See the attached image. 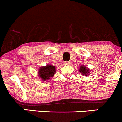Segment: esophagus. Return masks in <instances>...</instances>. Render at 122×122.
Returning <instances> with one entry per match:
<instances>
[{"mask_svg":"<svg viewBox=\"0 0 122 122\" xmlns=\"http://www.w3.org/2000/svg\"><path fill=\"white\" fill-rule=\"evenodd\" d=\"M65 64H67V65H70V64H71V61H65Z\"/></svg>","mask_w":122,"mask_h":122,"instance_id":"obj_1","label":"esophagus"}]
</instances>
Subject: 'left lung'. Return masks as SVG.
Returning a JSON list of instances; mask_svg holds the SVG:
<instances>
[{
  "label": "left lung",
  "mask_w": 122,
  "mask_h": 122,
  "mask_svg": "<svg viewBox=\"0 0 122 122\" xmlns=\"http://www.w3.org/2000/svg\"><path fill=\"white\" fill-rule=\"evenodd\" d=\"M79 71L80 72H81L82 74L85 76L88 74V73L89 72V70L85 66H81V67H80Z\"/></svg>",
  "instance_id": "left-lung-1"
}]
</instances>
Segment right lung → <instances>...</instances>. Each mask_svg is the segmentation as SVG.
Returning <instances> with one entry per match:
<instances>
[{
    "label": "right lung",
    "mask_w": 122,
    "mask_h": 122,
    "mask_svg": "<svg viewBox=\"0 0 122 122\" xmlns=\"http://www.w3.org/2000/svg\"><path fill=\"white\" fill-rule=\"evenodd\" d=\"M55 72V67L51 64L46 65L45 67H42L39 68L38 74L41 79L44 81L48 80L53 77Z\"/></svg>",
    "instance_id": "obj_1"
}]
</instances>
